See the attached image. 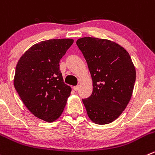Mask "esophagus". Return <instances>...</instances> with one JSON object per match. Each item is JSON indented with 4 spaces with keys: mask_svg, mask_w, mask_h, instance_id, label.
Returning <instances> with one entry per match:
<instances>
[{
    "mask_svg": "<svg viewBox=\"0 0 155 155\" xmlns=\"http://www.w3.org/2000/svg\"><path fill=\"white\" fill-rule=\"evenodd\" d=\"M79 85H76V86L73 87V90H74V91H77L78 90H79Z\"/></svg>",
    "mask_w": 155,
    "mask_h": 155,
    "instance_id": "1",
    "label": "esophagus"
}]
</instances>
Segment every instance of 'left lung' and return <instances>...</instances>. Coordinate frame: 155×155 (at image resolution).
<instances>
[{
    "label": "left lung",
    "instance_id": "1",
    "mask_svg": "<svg viewBox=\"0 0 155 155\" xmlns=\"http://www.w3.org/2000/svg\"><path fill=\"white\" fill-rule=\"evenodd\" d=\"M92 79L93 91L82 99L92 122L108 124L127 107L136 82V69L128 52L114 41L84 37L76 41Z\"/></svg>",
    "mask_w": 155,
    "mask_h": 155
}]
</instances>
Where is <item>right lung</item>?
<instances>
[{
	"mask_svg": "<svg viewBox=\"0 0 155 155\" xmlns=\"http://www.w3.org/2000/svg\"><path fill=\"white\" fill-rule=\"evenodd\" d=\"M73 39H50L34 45L16 67L14 87L21 100L36 117L46 122L62 114L71 88L64 82L59 63Z\"/></svg>",
	"mask_w": 155,
	"mask_h": 155,
	"instance_id": "obj_1",
	"label": "right lung"
}]
</instances>
